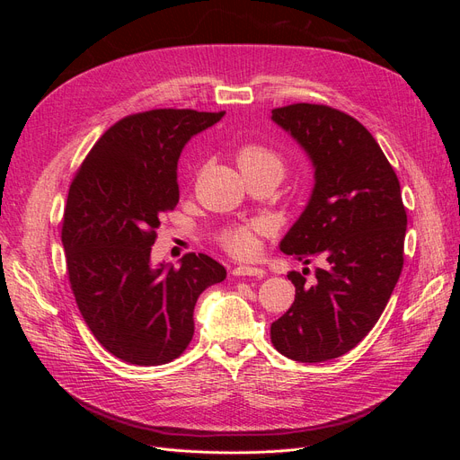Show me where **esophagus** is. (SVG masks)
<instances>
[{"label": "esophagus", "mask_w": 460, "mask_h": 460, "mask_svg": "<svg viewBox=\"0 0 460 460\" xmlns=\"http://www.w3.org/2000/svg\"><path fill=\"white\" fill-rule=\"evenodd\" d=\"M234 276H255V278H262L264 270L259 267H245V264H240V267L232 269Z\"/></svg>", "instance_id": "obj_1"}]
</instances>
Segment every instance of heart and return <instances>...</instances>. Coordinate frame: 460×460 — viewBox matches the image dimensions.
<instances>
[{
	"label": "heart",
	"instance_id": "1",
	"mask_svg": "<svg viewBox=\"0 0 460 460\" xmlns=\"http://www.w3.org/2000/svg\"><path fill=\"white\" fill-rule=\"evenodd\" d=\"M238 166L242 172L247 171H261V169H272L276 172L284 171V163L280 155H276L269 147L259 144H247L240 147L238 155H235ZM261 226H235L228 228L220 234V245L235 257H252L257 249V232Z\"/></svg>",
	"mask_w": 460,
	"mask_h": 460
}]
</instances>
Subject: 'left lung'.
I'll return each instance as SVG.
<instances>
[{
  "mask_svg": "<svg viewBox=\"0 0 460 460\" xmlns=\"http://www.w3.org/2000/svg\"><path fill=\"white\" fill-rule=\"evenodd\" d=\"M272 120L307 153L314 188L280 242L305 264L323 261L314 284L289 272L296 301L272 323L284 357L323 363L345 355L378 323L402 269L407 213L395 171L372 134L328 105L296 103Z\"/></svg>",
  "mask_w": 460,
  "mask_h": 460,
  "instance_id": "8db88e82",
  "label": "left lung"
}]
</instances>
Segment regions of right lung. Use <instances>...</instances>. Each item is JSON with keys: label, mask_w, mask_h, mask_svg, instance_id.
I'll list each match as a JSON object with an SVG mask.
<instances>
[{"label": "right lung", "mask_w": 460, "mask_h": 460, "mask_svg": "<svg viewBox=\"0 0 460 460\" xmlns=\"http://www.w3.org/2000/svg\"><path fill=\"white\" fill-rule=\"evenodd\" d=\"M220 113L153 109L113 124L68 190L61 242L76 305L105 349L130 365L155 367L184 353L193 307L226 278L220 262L188 253L180 269L151 264V245L180 199L178 159Z\"/></svg>", "instance_id": "1"}]
</instances>
